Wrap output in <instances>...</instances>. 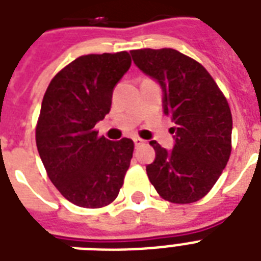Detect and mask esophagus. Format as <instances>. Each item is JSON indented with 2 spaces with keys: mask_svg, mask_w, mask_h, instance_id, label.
I'll list each match as a JSON object with an SVG mask.
<instances>
[{
  "mask_svg": "<svg viewBox=\"0 0 261 261\" xmlns=\"http://www.w3.org/2000/svg\"><path fill=\"white\" fill-rule=\"evenodd\" d=\"M134 143H135V146H141V145H143V143H145V141L141 138H134Z\"/></svg>",
  "mask_w": 261,
  "mask_h": 261,
  "instance_id": "1",
  "label": "esophagus"
}]
</instances>
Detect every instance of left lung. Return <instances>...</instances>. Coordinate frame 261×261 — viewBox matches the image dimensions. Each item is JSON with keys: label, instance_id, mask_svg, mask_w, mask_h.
<instances>
[{"label": "left lung", "instance_id": "1", "mask_svg": "<svg viewBox=\"0 0 261 261\" xmlns=\"http://www.w3.org/2000/svg\"><path fill=\"white\" fill-rule=\"evenodd\" d=\"M135 66L163 89L164 114L172 116L174 145L151 141L155 159L149 180L165 200L196 202L213 188L231 151V112L226 98L199 62L173 48L130 51Z\"/></svg>", "mask_w": 261, "mask_h": 261}]
</instances>
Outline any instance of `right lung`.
<instances>
[{
  "label": "right lung",
  "instance_id": "obj_1",
  "mask_svg": "<svg viewBox=\"0 0 261 261\" xmlns=\"http://www.w3.org/2000/svg\"><path fill=\"white\" fill-rule=\"evenodd\" d=\"M130 66L126 51L84 55L63 67L44 93L36 146L53 184L75 206H107L123 186L134 142L97 137L94 126L110 112L114 88Z\"/></svg>",
  "mask_w": 261,
  "mask_h": 261
}]
</instances>
